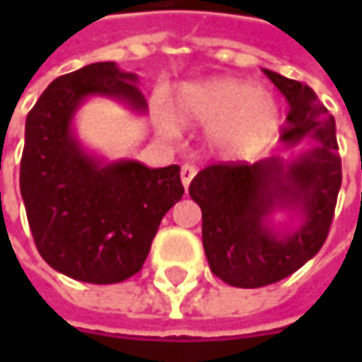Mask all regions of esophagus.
I'll use <instances>...</instances> for the list:
<instances>
[{
	"label": "esophagus",
	"instance_id": "1",
	"mask_svg": "<svg viewBox=\"0 0 362 362\" xmlns=\"http://www.w3.org/2000/svg\"><path fill=\"white\" fill-rule=\"evenodd\" d=\"M194 174H197V168L192 165V163H184L180 170V178H182V184H184V188H188V184L190 180L194 178Z\"/></svg>",
	"mask_w": 362,
	"mask_h": 362
}]
</instances>
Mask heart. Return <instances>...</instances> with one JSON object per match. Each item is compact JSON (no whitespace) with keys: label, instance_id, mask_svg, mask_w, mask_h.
I'll use <instances>...</instances> for the list:
<instances>
[{"label":"heart","instance_id":"1","mask_svg":"<svg viewBox=\"0 0 362 362\" xmlns=\"http://www.w3.org/2000/svg\"><path fill=\"white\" fill-rule=\"evenodd\" d=\"M174 112L186 125L209 127V144L228 159L253 157L281 125L276 100L250 81L233 77L182 86ZM159 125L168 136H176V125L168 115H159Z\"/></svg>","mask_w":362,"mask_h":362}]
</instances>
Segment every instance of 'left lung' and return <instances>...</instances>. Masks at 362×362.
<instances>
[{"label": "left lung", "mask_w": 362, "mask_h": 362, "mask_svg": "<svg viewBox=\"0 0 362 362\" xmlns=\"http://www.w3.org/2000/svg\"><path fill=\"white\" fill-rule=\"evenodd\" d=\"M287 98L289 112L281 134L287 146L306 136L319 144L291 163L264 159L257 163H216L201 170L188 186L203 211V250L211 272L233 287L276 283L323 247L341 186L335 119L313 88L264 69ZM279 206L303 216L289 233L274 231L267 220Z\"/></svg>", "instance_id": "8db88e82"}]
</instances>
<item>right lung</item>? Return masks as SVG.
Returning a JSON list of instances; mask_svg holds the SVG:
<instances>
[{"instance_id": "obj_1", "label": "right lung", "mask_w": 362, "mask_h": 362, "mask_svg": "<svg viewBox=\"0 0 362 362\" xmlns=\"http://www.w3.org/2000/svg\"><path fill=\"white\" fill-rule=\"evenodd\" d=\"M136 83L115 62H94L54 79L27 115L21 194L33 241L54 270L75 281L110 285L140 272L163 216L184 194L178 165L103 163L73 134L88 96L146 110Z\"/></svg>"}]
</instances>
